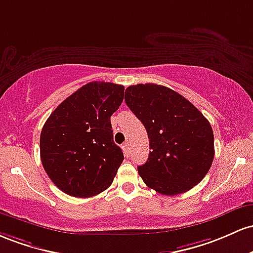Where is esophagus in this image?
Returning <instances> with one entry per match:
<instances>
[{
    "label": "esophagus",
    "mask_w": 253,
    "mask_h": 253,
    "mask_svg": "<svg viewBox=\"0 0 253 253\" xmlns=\"http://www.w3.org/2000/svg\"><path fill=\"white\" fill-rule=\"evenodd\" d=\"M123 152H124V155L127 158L130 155V147H129V143H126L123 146Z\"/></svg>",
    "instance_id": "1"
}]
</instances>
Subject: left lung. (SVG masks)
Masks as SVG:
<instances>
[{
	"instance_id": "1",
	"label": "left lung",
	"mask_w": 253,
	"mask_h": 253,
	"mask_svg": "<svg viewBox=\"0 0 253 253\" xmlns=\"http://www.w3.org/2000/svg\"><path fill=\"white\" fill-rule=\"evenodd\" d=\"M124 99L148 134V160L137 167L144 184L166 196L197 185L214 160L208 119L188 99L161 84L130 86Z\"/></svg>"
}]
</instances>
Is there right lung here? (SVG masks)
I'll return each mask as SVG.
<instances>
[{
  "label": "right lung",
  "mask_w": 253,
  "mask_h": 253,
  "mask_svg": "<svg viewBox=\"0 0 253 253\" xmlns=\"http://www.w3.org/2000/svg\"><path fill=\"white\" fill-rule=\"evenodd\" d=\"M123 99L121 84L89 82L62 101L45 122L42 164L64 194L92 197L112 184L124 155L113 142L110 119Z\"/></svg>",
  "instance_id": "right-lung-1"
}]
</instances>
